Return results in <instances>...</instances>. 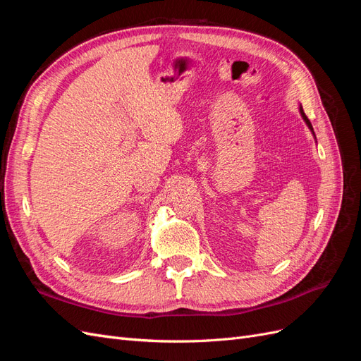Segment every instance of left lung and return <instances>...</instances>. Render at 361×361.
<instances>
[{
  "mask_svg": "<svg viewBox=\"0 0 361 361\" xmlns=\"http://www.w3.org/2000/svg\"><path fill=\"white\" fill-rule=\"evenodd\" d=\"M300 113H301V116H302V118H304V122H305V123H307V126L310 128V130H312V133H313V126H312V123H310V120L307 118V116H305V114H304V110H302V106H300ZM313 135H314V133H313Z\"/></svg>",
  "mask_w": 361,
  "mask_h": 361,
  "instance_id": "left-lung-1",
  "label": "left lung"
}]
</instances>
